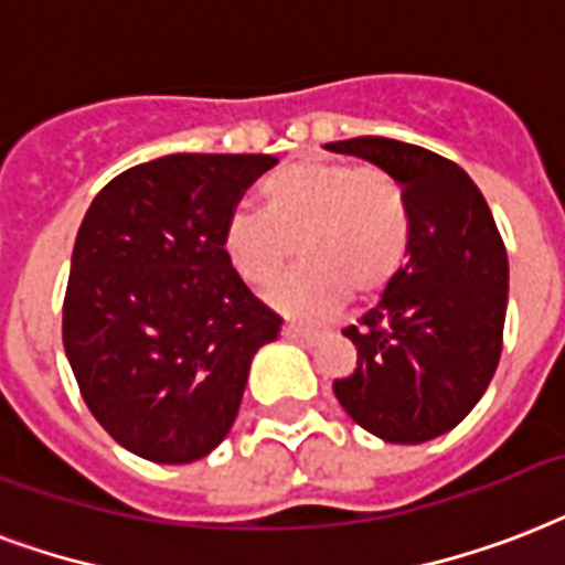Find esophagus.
Listing matches in <instances>:
<instances>
[{
    "label": "esophagus",
    "mask_w": 565,
    "mask_h": 565,
    "mask_svg": "<svg viewBox=\"0 0 565 565\" xmlns=\"http://www.w3.org/2000/svg\"><path fill=\"white\" fill-rule=\"evenodd\" d=\"M282 335H286V339H291V342L312 344V342H318V335H321V332L306 330V327H300V323H286V327H282Z\"/></svg>",
    "instance_id": "34e87169"
}]
</instances>
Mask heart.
I'll list each match as a JSON object with an SVG mask.
<instances>
[{
	"mask_svg": "<svg viewBox=\"0 0 565 565\" xmlns=\"http://www.w3.org/2000/svg\"><path fill=\"white\" fill-rule=\"evenodd\" d=\"M262 212L238 209L221 233L223 256L247 286H270L295 256L303 265L270 291L288 315L369 300L404 268L413 212L395 173L377 164L291 161L259 182Z\"/></svg>",
	"mask_w": 565,
	"mask_h": 565,
	"instance_id": "b5f03b06",
	"label": "heart"
}]
</instances>
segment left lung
<instances>
[{
  "instance_id": "left-lung-1",
  "label": "left lung",
  "mask_w": 565,
  "mask_h": 565,
  "mask_svg": "<svg viewBox=\"0 0 565 565\" xmlns=\"http://www.w3.org/2000/svg\"><path fill=\"white\" fill-rule=\"evenodd\" d=\"M327 150L395 173L413 212L409 259L344 330L356 369L332 392L380 439H436L475 409L501 360L510 282L501 233L469 173L436 152L377 135Z\"/></svg>"
}]
</instances>
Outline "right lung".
Returning a JSON list of instances; mask_svg holds the SVG:
<instances>
[{
	"mask_svg": "<svg viewBox=\"0 0 565 565\" xmlns=\"http://www.w3.org/2000/svg\"><path fill=\"white\" fill-rule=\"evenodd\" d=\"M274 156L177 152L124 170L78 226L64 351L94 418L126 450L182 466L233 430L274 315L223 256L221 233Z\"/></svg>",
	"mask_w": 565,
	"mask_h": 565,
	"instance_id": "right-lung-1",
	"label": "right lung"
}]
</instances>
